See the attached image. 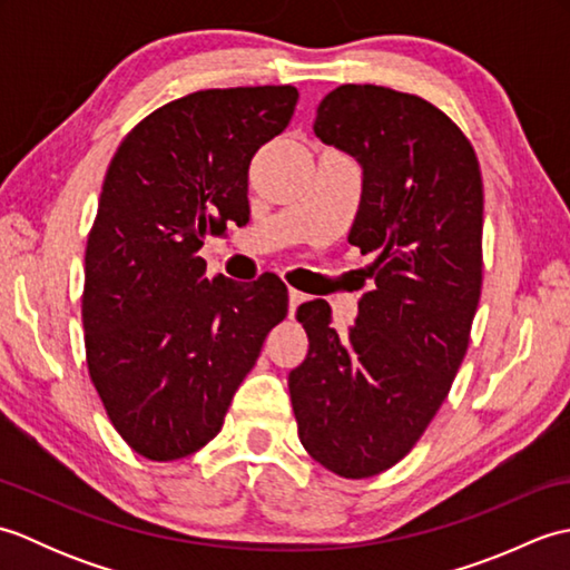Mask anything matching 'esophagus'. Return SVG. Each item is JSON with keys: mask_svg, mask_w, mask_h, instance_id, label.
Segmentation results:
<instances>
[{"mask_svg": "<svg viewBox=\"0 0 570 570\" xmlns=\"http://www.w3.org/2000/svg\"><path fill=\"white\" fill-rule=\"evenodd\" d=\"M304 298H306V296L301 294V292H296V288H288V313H294Z\"/></svg>", "mask_w": 570, "mask_h": 570, "instance_id": "1", "label": "esophagus"}]
</instances>
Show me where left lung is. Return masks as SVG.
Segmentation results:
<instances>
[{
  "instance_id": "left-lung-1",
  "label": "left lung",
  "mask_w": 570,
  "mask_h": 570,
  "mask_svg": "<svg viewBox=\"0 0 570 570\" xmlns=\"http://www.w3.org/2000/svg\"><path fill=\"white\" fill-rule=\"evenodd\" d=\"M313 131L362 166L347 242L374 254V288L347 335L331 328L325 301L298 306L308 355L288 374V394L308 455L362 480L416 445L468 353L482 286V176L451 117L382 85L325 95Z\"/></svg>"
}]
</instances>
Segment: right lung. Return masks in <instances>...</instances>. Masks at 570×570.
I'll list each match as a JSON object with an SVG mask.
<instances>
[{"label":"right lung","mask_w":570,"mask_h":570,"mask_svg":"<svg viewBox=\"0 0 570 570\" xmlns=\"http://www.w3.org/2000/svg\"><path fill=\"white\" fill-rule=\"evenodd\" d=\"M296 102L294 85L190 92L144 117L107 168L85 249V355L112 426L144 458L213 441L286 318L282 278H208L198 249L249 220V161Z\"/></svg>","instance_id":"right-lung-1"}]
</instances>
